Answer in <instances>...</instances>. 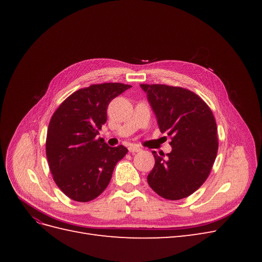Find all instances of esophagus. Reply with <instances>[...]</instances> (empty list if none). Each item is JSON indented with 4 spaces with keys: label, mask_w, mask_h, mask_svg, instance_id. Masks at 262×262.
Returning <instances> with one entry per match:
<instances>
[{
    "label": "esophagus",
    "mask_w": 262,
    "mask_h": 262,
    "mask_svg": "<svg viewBox=\"0 0 262 262\" xmlns=\"http://www.w3.org/2000/svg\"><path fill=\"white\" fill-rule=\"evenodd\" d=\"M140 150H141V147L138 146V145H131V146L129 147V152L132 153V154L138 153V152H140Z\"/></svg>",
    "instance_id": "1"
}]
</instances>
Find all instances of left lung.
Returning <instances> with one entry per match:
<instances>
[{"instance_id":"1","label":"left lung","mask_w":262,"mask_h":262,"mask_svg":"<svg viewBox=\"0 0 262 262\" xmlns=\"http://www.w3.org/2000/svg\"><path fill=\"white\" fill-rule=\"evenodd\" d=\"M156 115L161 132H167L171 152L155 157L147 176L154 191L167 200L192 194L209 177L219 148L217 126L210 107L187 89L141 84Z\"/></svg>"}]
</instances>
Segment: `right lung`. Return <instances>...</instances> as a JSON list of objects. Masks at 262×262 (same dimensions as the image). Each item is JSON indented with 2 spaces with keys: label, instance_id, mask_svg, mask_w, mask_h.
Wrapping results in <instances>:
<instances>
[{
  "label": "right lung",
  "instance_id": "add662e5",
  "mask_svg": "<svg viewBox=\"0 0 262 262\" xmlns=\"http://www.w3.org/2000/svg\"><path fill=\"white\" fill-rule=\"evenodd\" d=\"M122 83L93 84L78 90L53 113L46 140L52 178L61 191L77 202L97 198L109 185L115 166L128 153L98 138L107 121L109 102L130 89Z\"/></svg>",
  "mask_w": 262,
  "mask_h": 262
}]
</instances>
